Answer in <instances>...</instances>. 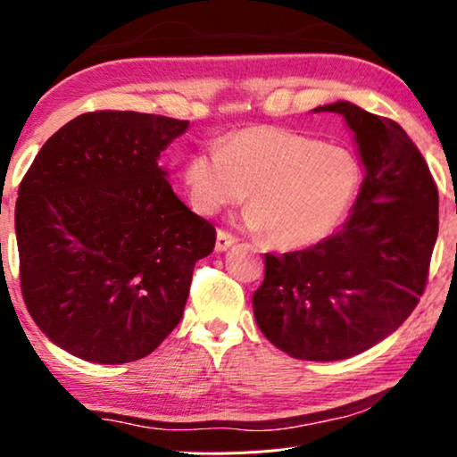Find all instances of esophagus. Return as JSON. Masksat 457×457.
<instances>
[{
	"mask_svg": "<svg viewBox=\"0 0 457 457\" xmlns=\"http://www.w3.org/2000/svg\"><path fill=\"white\" fill-rule=\"evenodd\" d=\"M236 242H237L236 236H231V234H228V231L220 229V231H218V237H215V252H226V250H229V247L234 245Z\"/></svg>",
	"mask_w": 457,
	"mask_h": 457,
	"instance_id": "obj_1",
	"label": "esophagus"
}]
</instances>
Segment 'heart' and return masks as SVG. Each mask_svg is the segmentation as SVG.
<instances>
[{
  "instance_id": "1",
  "label": "heart",
  "mask_w": 457,
  "mask_h": 457,
  "mask_svg": "<svg viewBox=\"0 0 457 457\" xmlns=\"http://www.w3.org/2000/svg\"><path fill=\"white\" fill-rule=\"evenodd\" d=\"M193 210L213 215L250 193L244 223L270 244L300 250L335 231L361 185V165L340 145L280 127H247L193 153L183 169Z\"/></svg>"
}]
</instances>
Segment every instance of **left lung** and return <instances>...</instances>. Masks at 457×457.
Instances as JSON below:
<instances>
[{
	"label": "left lung",
	"instance_id": "1",
	"mask_svg": "<svg viewBox=\"0 0 457 457\" xmlns=\"http://www.w3.org/2000/svg\"><path fill=\"white\" fill-rule=\"evenodd\" d=\"M314 112L345 117L365 179L337 234L300 252L266 253L252 303L260 330L280 351L340 361L381 343L420 303L439 195L423 154L395 120L346 100Z\"/></svg>",
	"mask_w": 457,
	"mask_h": 457
}]
</instances>
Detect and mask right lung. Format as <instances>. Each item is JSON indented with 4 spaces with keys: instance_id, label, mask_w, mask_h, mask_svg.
<instances>
[{
    "instance_id": "add662e5",
    "label": "right lung",
    "mask_w": 457,
    "mask_h": 457,
    "mask_svg": "<svg viewBox=\"0 0 457 457\" xmlns=\"http://www.w3.org/2000/svg\"><path fill=\"white\" fill-rule=\"evenodd\" d=\"M187 120L133 111L76 117L20 183L15 236L24 303L54 345L120 365L179 324L215 228L175 195L159 157Z\"/></svg>"
}]
</instances>
